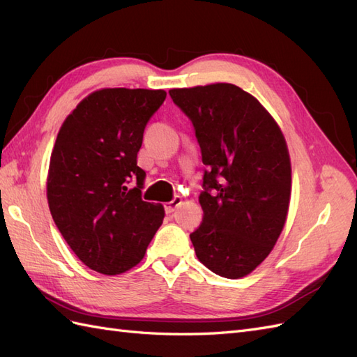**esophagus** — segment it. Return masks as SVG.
Listing matches in <instances>:
<instances>
[{"label":"esophagus","instance_id":"1","mask_svg":"<svg viewBox=\"0 0 357 357\" xmlns=\"http://www.w3.org/2000/svg\"><path fill=\"white\" fill-rule=\"evenodd\" d=\"M181 201H183L181 197H174L169 202H167V204H165V211H167V213H172V211H174L181 204Z\"/></svg>","mask_w":357,"mask_h":357}]
</instances>
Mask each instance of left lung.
Segmentation results:
<instances>
[{
  "label": "left lung",
  "instance_id": "1",
  "mask_svg": "<svg viewBox=\"0 0 357 357\" xmlns=\"http://www.w3.org/2000/svg\"><path fill=\"white\" fill-rule=\"evenodd\" d=\"M194 124L207 167L202 224L190 234L199 261L228 279L249 275L271 254L291 195V163L276 121L233 84L169 90Z\"/></svg>",
  "mask_w": 357,
  "mask_h": 357
}]
</instances>
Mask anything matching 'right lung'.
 I'll return each instance as SVG.
<instances>
[{
	"label": "right lung",
	"instance_id": "add662e5",
	"mask_svg": "<svg viewBox=\"0 0 357 357\" xmlns=\"http://www.w3.org/2000/svg\"><path fill=\"white\" fill-rule=\"evenodd\" d=\"M165 98L163 90L94 91L56 137L47 204L67 245L99 273L137 266L165 216L162 204L142 201L146 172L137 163L144 129Z\"/></svg>",
	"mask_w": 357,
	"mask_h": 357
}]
</instances>
